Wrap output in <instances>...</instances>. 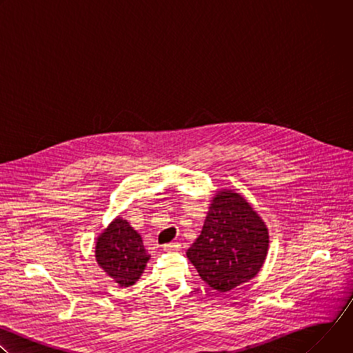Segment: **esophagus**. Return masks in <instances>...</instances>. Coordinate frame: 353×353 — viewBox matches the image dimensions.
I'll return each instance as SVG.
<instances>
[{
  "label": "esophagus",
  "instance_id": "34e87169",
  "mask_svg": "<svg viewBox=\"0 0 353 353\" xmlns=\"http://www.w3.org/2000/svg\"><path fill=\"white\" fill-rule=\"evenodd\" d=\"M163 250L168 251V253H174V251L180 250V243L179 241H172L163 245Z\"/></svg>",
  "mask_w": 353,
  "mask_h": 353
}]
</instances>
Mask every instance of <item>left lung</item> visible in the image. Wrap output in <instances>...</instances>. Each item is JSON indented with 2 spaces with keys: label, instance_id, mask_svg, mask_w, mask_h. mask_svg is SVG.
<instances>
[{
  "label": "left lung",
  "instance_id": "1",
  "mask_svg": "<svg viewBox=\"0 0 353 353\" xmlns=\"http://www.w3.org/2000/svg\"><path fill=\"white\" fill-rule=\"evenodd\" d=\"M268 245V228L259 212L240 192L223 188L211 199L187 259L212 289L230 292L260 272Z\"/></svg>",
  "mask_w": 353,
  "mask_h": 353
}]
</instances>
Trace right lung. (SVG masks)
Wrapping results in <instances>:
<instances>
[{
	"label": "right lung",
	"mask_w": 353,
	"mask_h": 353,
	"mask_svg": "<svg viewBox=\"0 0 353 353\" xmlns=\"http://www.w3.org/2000/svg\"><path fill=\"white\" fill-rule=\"evenodd\" d=\"M94 257L97 265L120 288L134 285L150 259L141 234L123 216L114 218L99 234Z\"/></svg>",
	"instance_id": "1"
}]
</instances>
